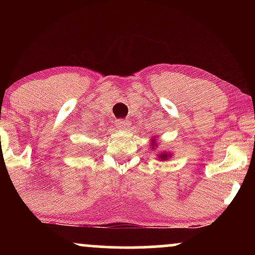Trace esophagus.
<instances>
[{
  "label": "esophagus",
  "instance_id": "34e87169",
  "mask_svg": "<svg viewBox=\"0 0 255 255\" xmlns=\"http://www.w3.org/2000/svg\"><path fill=\"white\" fill-rule=\"evenodd\" d=\"M115 125L118 126L119 129L126 130V129H128V128H129L130 122L129 121H126V120H118V121L115 122Z\"/></svg>",
  "mask_w": 255,
  "mask_h": 255
}]
</instances>
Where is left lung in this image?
<instances>
[{
	"instance_id": "obj_1",
	"label": "left lung",
	"mask_w": 255,
	"mask_h": 255,
	"mask_svg": "<svg viewBox=\"0 0 255 255\" xmlns=\"http://www.w3.org/2000/svg\"><path fill=\"white\" fill-rule=\"evenodd\" d=\"M151 142H152V144H151V150H153V148L157 147L156 137H152ZM170 157H171V153H168V152H160V153H158V158H159L160 160H168Z\"/></svg>"
}]
</instances>
